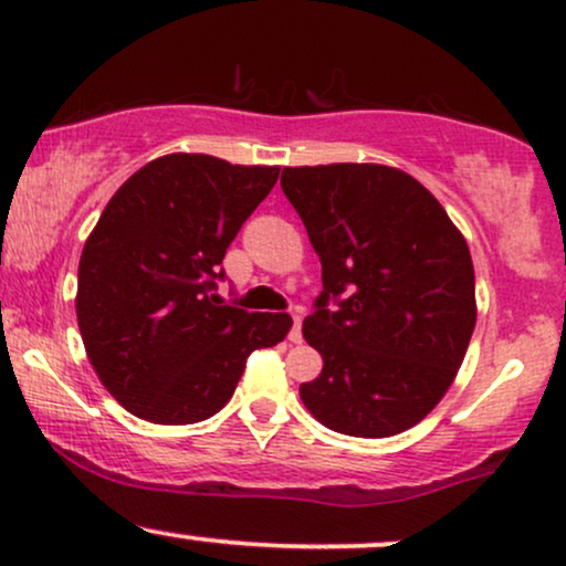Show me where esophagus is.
Segmentation results:
<instances>
[{
    "instance_id": "esophagus-1",
    "label": "esophagus",
    "mask_w": 566,
    "mask_h": 566,
    "mask_svg": "<svg viewBox=\"0 0 566 566\" xmlns=\"http://www.w3.org/2000/svg\"><path fill=\"white\" fill-rule=\"evenodd\" d=\"M301 326H303V313L301 311H292V329H290V339H292V343H301V339H303V329H301Z\"/></svg>"
}]
</instances>
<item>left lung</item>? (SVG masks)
<instances>
[{
    "label": "left lung",
    "instance_id": "obj_1",
    "mask_svg": "<svg viewBox=\"0 0 566 566\" xmlns=\"http://www.w3.org/2000/svg\"><path fill=\"white\" fill-rule=\"evenodd\" d=\"M322 261L303 337L324 358L308 411L350 438L419 424L455 379L478 322L467 240L430 189L377 163L284 168Z\"/></svg>",
    "mask_w": 566,
    "mask_h": 566
}]
</instances>
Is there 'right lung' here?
Returning <instances> with one entry per match:
<instances>
[{
  "label": "right lung",
  "mask_w": 566,
  "mask_h": 566,
  "mask_svg": "<svg viewBox=\"0 0 566 566\" xmlns=\"http://www.w3.org/2000/svg\"><path fill=\"white\" fill-rule=\"evenodd\" d=\"M276 179L279 166L174 153L102 210L81 253L76 316L99 382L134 417H213L250 353L287 337V313H248L216 295L227 248Z\"/></svg>",
  "instance_id": "add662e5"
}]
</instances>
